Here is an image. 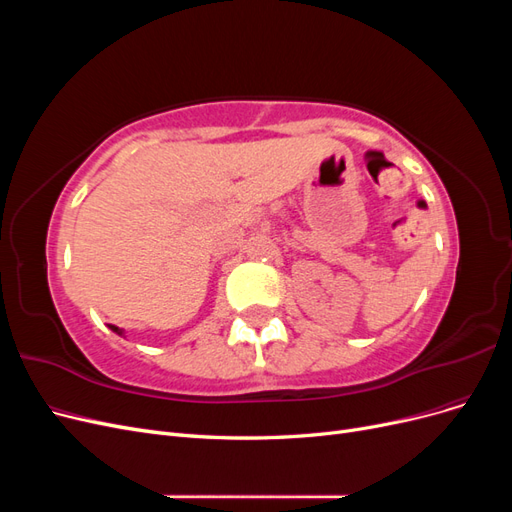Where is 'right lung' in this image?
I'll return each instance as SVG.
<instances>
[{
	"label": "right lung",
	"mask_w": 512,
	"mask_h": 512,
	"mask_svg": "<svg viewBox=\"0 0 512 512\" xmlns=\"http://www.w3.org/2000/svg\"><path fill=\"white\" fill-rule=\"evenodd\" d=\"M113 331H115V333H119V335H121V329H117V327H113Z\"/></svg>",
	"instance_id": "1"
}]
</instances>
